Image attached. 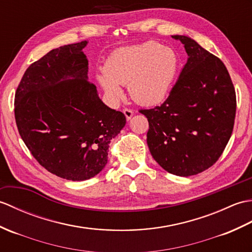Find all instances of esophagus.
Here are the masks:
<instances>
[{
  "instance_id": "34e87169",
  "label": "esophagus",
  "mask_w": 252,
  "mask_h": 252,
  "mask_svg": "<svg viewBox=\"0 0 252 252\" xmlns=\"http://www.w3.org/2000/svg\"><path fill=\"white\" fill-rule=\"evenodd\" d=\"M123 113L125 114V116H126V119L129 121L131 117H132V115H133V111L132 110H130V109H124L123 110Z\"/></svg>"
}]
</instances>
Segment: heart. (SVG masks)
I'll use <instances>...</instances> for the list:
<instances>
[{
    "label": "heart",
    "mask_w": 252,
    "mask_h": 252,
    "mask_svg": "<svg viewBox=\"0 0 252 252\" xmlns=\"http://www.w3.org/2000/svg\"><path fill=\"white\" fill-rule=\"evenodd\" d=\"M179 68V57L170 47L147 42L114 50L105 61L104 71L96 79L112 99L128 94L136 103L152 107L168 96Z\"/></svg>",
    "instance_id": "obj_1"
}]
</instances>
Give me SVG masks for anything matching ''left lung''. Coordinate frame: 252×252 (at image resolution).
<instances>
[{
	"instance_id": "8db88e82",
	"label": "left lung",
	"mask_w": 252,
	"mask_h": 252,
	"mask_svg": "<svg viewBox=\"0 0 252 252\" xmlns=\"http://www.w3.org/2000/svg\"><path fill=\"white\" fill-rule=\"evenodd\" d=\"M189 56L169 96L140 110L149 121L147 142L158 165L189 177L219 159L232 136L236 94L224 63L186 35H172Z\"/></svg>"
}]
</instances>
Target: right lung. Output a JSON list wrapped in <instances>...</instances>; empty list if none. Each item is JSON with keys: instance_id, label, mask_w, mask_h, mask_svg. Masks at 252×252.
<instances>
[{"instance_id": "right-lung-1", "label": "right lung", "mask_w": 252, "mask_h": 252, "mask_svg": "<svg viewBox=\"0 0 252 252\" xmlns=\"http://www.w3.org/2000/svg\"><path fill=\"white\" fill-rule=\"evenodd\" d=\"M87 41L50 50L25 72L15 94L19 135L41 166L72 181L91 179L108 163L109 143L126 124L88 82Z\"/></svg>"}]
</instances>
